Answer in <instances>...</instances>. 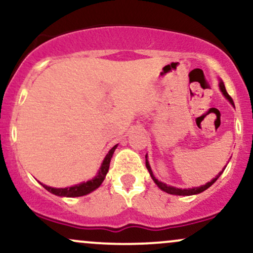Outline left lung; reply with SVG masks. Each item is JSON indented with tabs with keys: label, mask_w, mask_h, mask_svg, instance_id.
<instances>
[{
	"label": "left lung",
	"mask_w": 253,
	"mask_h": 253,
	"mask_svg": "<svg viewBox=\"0 0 253 253\" xmlns=\"http://www.w3.org/2000/svg\"><path fill=\"white\" fill-rule=\"evenodd\" d=\"M219 86H220V90H221V92H222V94H223V96H225L226 98H227V100L229 101V102H231V104H233V106H234V103H233V100H232V97L229 96V95L227 94V91H226L225 84H223L222 81H220V83H219ZM146 168H147V170H149L150 175H151V177H152V179H153V181H155L156 184L158 185V187L161 188L162 190L165 191V193H168V194H171V195H179V196H189V195H196V194H200V193H202V191H205L206 189H208V188H210L211 185L213 184V183H215V181H216L217 178H219L220 175H221V173H222V171H223V170H222L221 172H220L219 175H217V176L215 177V178H213V179H211V182L206 183L205 185H201V187H196V188H188V189H181V188L171 187V185H168V184H165V183H163V182H159L158 179H157L156 177L153 176V172H152V170H151V167H150V164H149V161H147V156H146Z\"/></svg>",
	"instance_id": "left-lung-1"
}]
</instances>
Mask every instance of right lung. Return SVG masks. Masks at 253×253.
Segmentation results:
<instances>
[{"instance_id": "obj_1", "label": "right lung", "mask_w": 253, "mask_h": 253, "mask_svg": "<svg viewBox=\"0 0 253 253\" xmlns=\"http://www.w3.org/2000/svg\"><path fill=\"white\" fill-rule=\"evenodd\" d=\"M117 147L118 145H115V146H113L112 149L109 150V152L107 153L106 157H104L102 165H101L100 170H98V173L94 177V178L90 179V181L81 183V184L74 185V187H69V188H52L45 184H42V187L47 191H50V193L54 194V195L57 196L77 197V196H83V195H86V194L91 193V191L97 189V188L102 184L104 177H106L107 172H108L110 159H112L113 153H114V151Z\"/></svg>"}]
</instances>
